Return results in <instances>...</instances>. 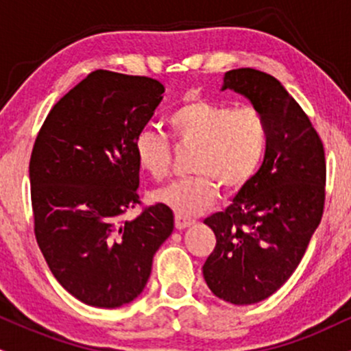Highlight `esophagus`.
Wrapping results in <instances>:
<instances>
[{"label": "esophagus", "mask_w": 351, "mask_h": 351, "mask_svg": "<svg viewBox=\"0 0 351 351\" xmlns=\"http://www.w3.org/2000/svg\"><path fill=\"white\" fill-rule=\"evenodd\" d=\"M193 223H194V219H191V217L180 216V214H176V216H175V226H176V229L183 230V229H186V227L193 226Z\"/></svg>", "instance_id": "esophagus-1"}]
</instances>
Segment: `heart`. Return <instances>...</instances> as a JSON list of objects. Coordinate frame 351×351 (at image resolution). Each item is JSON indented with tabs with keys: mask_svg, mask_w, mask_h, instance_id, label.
<instances>
[{
	"mask_svg": "<svg viewBox=\"0 0 351 351\" xmlns=\"http://www.w3.org/2000/svg\"><path fill=\"white\" fill-rule=\"evenodd\" d=\"M173 137L184 149H194L196 176L178 180L158 189L155 201L180 216H196L216 204L221 184L239 191L258 171L268 149V125L263 114L252 106L191 98L168 117ZM137 165L152 180L162 181L173 170V145L167 135L143 129L134 141Z\"/></svg>",
	"mask_w": 351,
	"mask_h": 351,
	"instance_id": "heart-1",
	"label": "heart"
}]
</instances>
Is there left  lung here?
<instances>
[{
    "instance_id": "left-lung-1",
    "label": "left lung",
    "mask_w": 351,
    "mask_h": 351,
    "mask_svg": "<svg viewBox=\"0 0 351 351\" xmlns=\"http://www.w3.org/2000/svg\"><path fill=\"white\" fill-rule=\"evenodd\" d=\"M227 88L263 114L268 149L229 208L204 221L216 248L202 274L219 299L247 306L276 293L301 263L324 214L327 167L309 116L276 78L237 69L223 77Z\"/></svg>"
}]
</instances>
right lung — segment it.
<instances>
[{
    "mask_svg": "<svg viewBox=\"0 0 351 351\" xmlns=\"http://www.w3.org/2000/svg\"><path fill=\"white\" fill-rule=\"evenodd\" d=\"M157 80L96 70L50 109L29 163L34 234L71 296L114 309L134 301L173 232V210L143 208L134 141L163 98ZM141 214L128 221L125 214Z\"/></svg>",
    "mask_w": 351,
    "mask_h": 351,
    "instance_id": "right-lung-1",
    "label": "right lung"
}]
</instances>
